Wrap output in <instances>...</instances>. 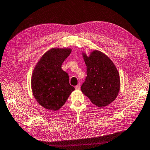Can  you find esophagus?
<instances>
[{"mask_svg":"<svg viewBox=\"0 0 150 150\" xmlns=\"http://www.w3.org/2000/svg\"><path fill=\"white\" fill-rule=\"evenodd\" d=\"M75 88L76 90H79V89H80V88H81V85L80 84H77V86H75Z\"/></svg>","mask_w":150,"mask_h":150,"instance_id":"obj_1","label":"esophagus"}]
</instances>
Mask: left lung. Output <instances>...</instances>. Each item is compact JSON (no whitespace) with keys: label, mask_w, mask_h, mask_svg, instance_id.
Masks as SVG:
<instances>
[{"label":"left lung","mask_w":150,"mask_h":150,"mask_svg":"<svg viewBox=\"0 0 150 150\" xmlns=\"http://www.w3.org/2000/svg\"><path fill=\"white\" fill-rule=\"evenodd\" d=\"M87 77L81 91L93 104L105 107L118 96L120 87V75L109 58L99 51H93L88 57L83 53Z\"/></svg>","instance_id":"1"}]
</instances>
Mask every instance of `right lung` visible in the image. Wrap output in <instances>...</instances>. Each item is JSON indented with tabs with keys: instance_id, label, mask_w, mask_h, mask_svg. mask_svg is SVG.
<instances>
[{
	"instance_id": "obj_1",
	"label": "right lung",
	"mask_w": 150,
	"mask_h": 150,
	"mask_svg": "<svg viewBox=\"0 0 150 150\" xmlns=\"http://www.w3.org/2000/svg\"><path fill=\"white\" fill-rule=\"evenodd\" d=\"M71 52L70 49L53 48L44 54L32 73V90L36 100L46 109L56 111L63 106L75 88L62 64Z\"/></svg>"
}]
</instances>
